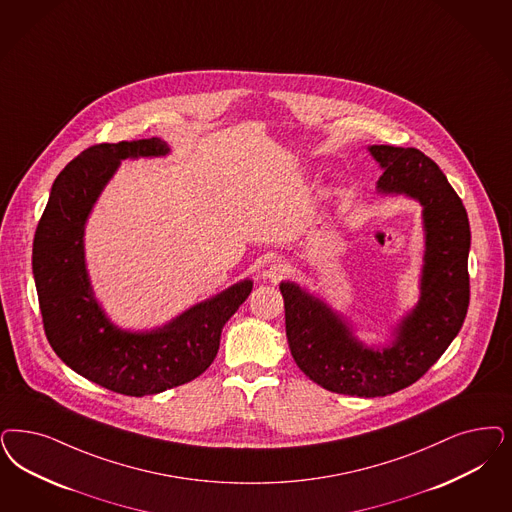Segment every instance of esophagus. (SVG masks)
<instances>
[{
	"label": "esophagus",
	"instance_id": "obj_1",
	"mask_svg": "<svg viewBox=\"0 0 512 512\" xmlns=\"http://www.w3.org/2000/svg\"><path fill=\"white\" fill-rule=\"evenodd\" d=\"M285 270H287V266L283 265L282 261H272L270 265L265 266L263 276L270 280H278L282 274H285Z\"/></svg>",
	"mask_w": 512,
	"mask_h": 512
}]
</instances>
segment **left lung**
<instances>
[{"instance_id": "8db88e82", "label": "left lung", "mask_w": 512, "mask_h": 512, "mask_svg": "<svg viewBox=\"0 0 512 512\" xmlns=\"http://www.w3.org/2000/svg\"><path fill=\"white\" fill-rule=\"evenodd\" d=\"M369 153L384 170L378 193L405 194L422 204L425 253L418 304L395 327L389 346L371 348L299 283L282 282L280 291L287 342L300 371L335 393L384 397L420 380L458 335L469 308L471 229L461 198L422 151L371 145Z\"/></svg>"}]
</instances>
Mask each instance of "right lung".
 <instances>
[{
  "mask_svg": "<svg viewBox=\"0 0 512 512\" xmlns=\"http://www.w3.org/2000/svg\"><path fill=\"white\" fill-rule=\"evenodd\" d=\"M168 153L160 138L85 149L54 179L34 238L32 268L49 344L71 371L130 397L176 388L206 371L225 323L253 289L251 280L234 283L159 329L140 333L113 325L94 299L83 238L98 196L121 160Z\"/></svg>",
  "mask_w": 512,
  "mask_h": 512,
  "instance_id": "add662e5",
  "label": "right lung"
}]
</instances>
